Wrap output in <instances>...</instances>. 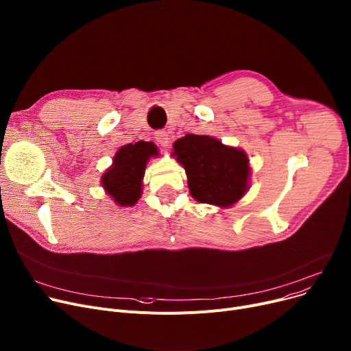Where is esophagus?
<instances>
[{
	"label": "esophagus",
	"instance_id": "34e87169",
	"mask_svg": "<svg viewBox=\"0 0 351 351\" xmlns=\"http://www.w3.org/2000/svg\"><path fill=\"white\" fill-rule=\"evenodd\" d=\"M156 141L160 144V146L167 147L169 143H170V136H169L167 132H164V130L157 132V133H156Z\"/></svg>",
	"mask_w": 351,
	"mask_h": 351
}]
</instances>
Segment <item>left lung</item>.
<instances>
[{
	"instance_id": "left-lung-1",
	"label": "left lung",
	"mask_w": 351,
	"mask_h": 351,
	"mask_svg": "<svg viewBox=\"0 0 351 351\" xmlns=\"http://www.w3.org/2000/svg\"><path fill=\"white\" fill-rule=\"evenodd\" d=\"M173 157L187 174L194 199L228 208L250 190L248 154L205 134H185L173 144Z\"/></svg>"
}]
</instances>
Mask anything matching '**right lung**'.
Masks as SVG:
<instances>
[{
    "label": "right lung",
    "instance_id": "right-lung-1",
    "mask_svg": "<svg viewBox=\"0 0 351 351\" xmlns=\"http://www.w3.org/2000/svg\"><path fill=\"white\" fill-rule=\"evenodd\" d=\"M158 149L152 141H137L121 146L112 166L101 174L100 184L119 207H133L143 194V178L147 161L157 157Z\"/></svg>",
    "mask_w": 351,
    "mask_h": 351
}]
</instances>
